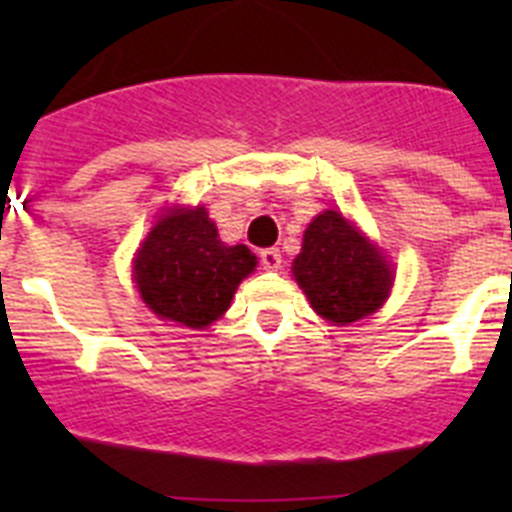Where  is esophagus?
Here are the masks:
<instances>
[{"label": "esophagus", "instance_id": "obj_1", "mask_svg": "<svg viewBox=\"0 0 512 512\" xmlns=\"http://www.w3.org/2000/svg\"><path fill=\"white\" fill-rule=\"evenodd\" d=\"M259 259H261V266H264L266 271L282 269V253H279V248H264V251L259 253Z\"/></svg>", "mask_w": 512, "mask_h": 512}]
</instances>
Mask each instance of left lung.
<instances>
[{"instance_id": "1", "label": "left lung", "mask_w": 512, "mask_h": 512, "mask_svg": "<svg viewBox=\"0 0 512 512\" xmlns=\"http://www.w3.org/2000/svg\"><path fill=\"white\" fill-rule=\"evenodd\" d=\"M292 271L312 310L341 325L377 310L392 287L382 253L336 210H325L307 225Z\"/></svg>"}]
</instances>
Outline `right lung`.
I'll return each instance as SVG.
<instances>
[{
    "label": "right lung",
    "instance_id": "obj_1",
    "mask_svg": "<svg viewBox=\"0 0 512 512\" xmlns=\"http://www.w3.org/2000/svg\"><path fill=\"white\" fill-rule=\"evenodd\" d=\"M256 266L246 246H225L205 207L161 215L135 256V284L158 318L205 328L230 307Z\"/></svg>",
    "mask_w": 512,
    "mask_h": 512
}]
</instances>
